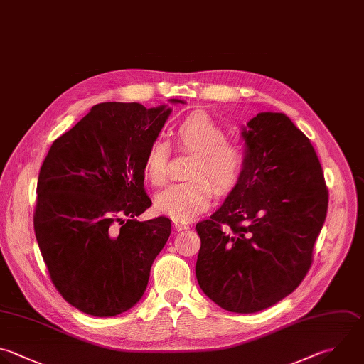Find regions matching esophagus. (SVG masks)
<instances>
[{
    "mask_svg": "<svg viewBox=\"0 0 364 364\" xmlns=\"http://www.w3.org/2000/svg\"><path fill=\"white\" fill-rule=\"evenodd\" d=\"M172 225H173L175 230H179V232L189 229V225H188V223H183V222H181V220H173Z\"/></svg>",
    "mask_w": 364,
    "mask_h": 364,
    "instance_id": "obj_1",
    "label": "esophagus"
}]
</instances>
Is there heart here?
<instances>
[{"label":"heart","instance_id":"1","mask_svg":"<svg viewBox=\"0 0 364 364\" xmlns=\"http://www.w3.org/2000/svg\"><path fill=\"white\" fill-rule=\"evenodd\" d=\"M176 146L192 152L188 176L161 191L155 196L156 209L175 220H192L200 215L213 198V186L232 188L243 169L245 152L236 142L226 141L225 129L205 114H192L179 124L175 131ZM168 145L155 139L144 156L145 179L155 185H164L168 178Z\"/></svg>","mask_w":364,"mask_h":364}]
</instances>
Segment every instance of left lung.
Returning a JSON list of instances; mask_svg holds the SVG:
<instances>
[{"label":"left lung","mask_w":364,"mask_h":364,"mask_svg":"<svg viewBox=\"0 0 364 364\" xmlns=\"http://www.w3.org/2000/svg\"><path fill=\"white\" fill-rule=\"evenodd\" d=\"M245 165L222 206L196 225L203 293L225 310L256 313L304 279L327 213V189L309 138L282 112L242 127Z\"/></svg>","instance_id":"8db88e82"}]
</instances>
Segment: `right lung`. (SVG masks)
Masks as SVG:
<instances>
[{
	"label": "right lung",
	"instance_id": "obj_1",
	"mask_svg": "<svg viewBox=\"0 0 364 364\" xmlns=\"http://www.w3.org/2000/svg\"><path fill=\"white\" fill-rule=\"evenodd\" d=\"M171 112L168 105L98 104L54 141L44 159L36 237L54 286L87 314L111 317L134 307L168 242V218L136 216L152 205L144 156Z\"/></svg>",
	"mask_w": 364,
	"mask_h": 364
}]
</instances>
